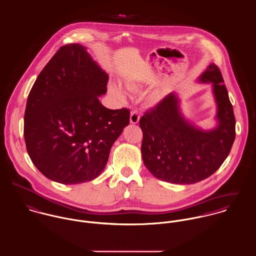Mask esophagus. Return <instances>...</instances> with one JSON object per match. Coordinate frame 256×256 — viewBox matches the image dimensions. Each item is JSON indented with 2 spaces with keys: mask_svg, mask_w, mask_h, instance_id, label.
Instances as JSON below:
<instances>
[{
  "mask_svg": "<svg viewBox=\"0 0 256 256\" xmlns=\"http://www.w3.org/2000/svg\"><path fill=\"white\" fill-rule=\"evenodd\" d=\"M139 120H140V114L138 110H133L130 114V122L132 124H136L139 122Z\"/></svg>",
  "mask_w": 256,
  "mask_h": 256,
  "instance_id": "obj_1",
  "label": "esophagus"
}]
</instances>
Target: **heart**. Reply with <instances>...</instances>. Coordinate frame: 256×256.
Masks as SVG:
<instances>
[{
	"label": "heart",
	"instance_id": "obj_1",
	"mask_svg": "<svg viewBox=\"0 0 256 256\" xmlns=\"http://www.w3.org/2000/svg\"><path fill=\"white\" fill-rule=\"evenodd\" d=\"M128 86L131 88H136V84L135 82H128ZM110 92L114 98H116L118 100H124L125 96H126V92L123 90V88L120 84H114V82L110 84Z\"/></svg>",
	"mask_w": 256,
	"mask_h": 256
}]
</instances>
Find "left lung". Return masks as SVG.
<instances>
[{
  "instance_id": "obj_1",
  "label": "left lung",
  "mask_w": 256,
  "mask_h": 256,
  "mask_svg": "<svg viewBox=\"0 0 256 256\" xmlns=\"http://www.w3.org/2000/svg\"><path fill=\"white\" fill-rule=\"evenodd\" d=\"M200 82H212L219 125L211 131L192 126L182 115L174 94L140 119L142 158L148 172L170 183L192 184L212 176L228 156L236 138V118L219 67L212 63Z\"/></svg>"
}]
</instances>
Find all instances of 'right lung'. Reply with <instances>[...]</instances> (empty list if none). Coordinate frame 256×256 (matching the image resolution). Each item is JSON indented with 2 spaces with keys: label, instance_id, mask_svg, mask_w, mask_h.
I'll return each instance as SVG.
<instances>
[{
  "label": "right lung",
  "instance_id": "1",
  "mask_svg": "<svg viewBox=\"0 0 256 256\" xmlns=\"http://www.w3.org/2000/svg\"><path fill=\"white\" fill-rule=\"evenodd\" d=\"M108 76L78 43L62 46L34 84L24 112L26 150L37 170L62 184L98 178L129 125L130 110H108L98 96Z\"/></svg>",
  "mask_w": 256,
  "mask_h": 256
}]
</instances>
